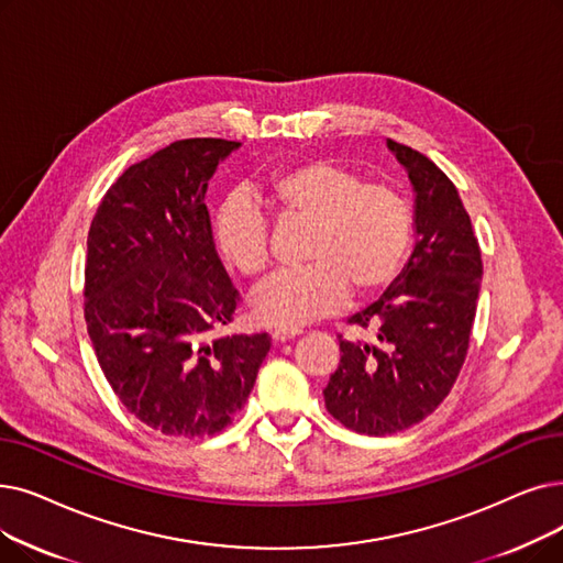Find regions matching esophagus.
Wrapping results in <instances>:
<instances>
[{
	"mask_svg": "<svg viewBox=\"0 0 563 563\" xmlns=\"http://www.w3.org/2000/svg\"><path fill=\"white\" fill-rule=\"evenodd\" d=\"M297 335H299L297 329H276V331H274V340H276V342H287V340L297 338Z\"/></svg>",
	"mask_w": 563,
	"mask_h": 563,
	"instance_id": "obj_1",
	"label": "esophagus"
}]
</instances>
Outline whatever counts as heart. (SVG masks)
<instances>
[{"label": "heart", "instance_id": "b5f03b06", "mask_svg": "<svg viewBox=\"0 0 563 563\" xmlns=\"http://www.w3.org/2000/svg\"><path fill=\"white\" fill-rule=\"evenodd\" d=\"M255 200L280 225L308 223L299 272L268 280L253 299L257 322L299 329L345 306L350 291L368 299L398 280L413 246V213L388 184H365L354 169L314 158L278 169ZM213 246L241 278H260L268 253V223L255 202L234 195L213 218Z\"/></svg>", "mask_w": 563, "mask_h": 563}]
</instances>
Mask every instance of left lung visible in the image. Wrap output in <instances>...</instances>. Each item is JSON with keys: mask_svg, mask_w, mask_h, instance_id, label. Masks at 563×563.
<instances>
[{"mask_svg": "<svg viewBox=\"0 0 563 563\" xmlns=\"http://www.w3.org/2000/svg\"><path fill=\"white\" fill-rule=\"evenodd\" d=\"M417 202V246L398 280L350 317L368 340L340 338V363L324 388L331 417L384 437L421 423L453 388L470 350L483 262L457 188L428 156L388 140Z\"/></svg>", "mask_w": 563, "mask_h": 563, "instance_id": "left-lung-1", "label": "left lung"}]
</instances>
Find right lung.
I'll return each mask as SVG.
<instances>
[{
	"instance_id": "add662e5",
	"label": "right lung",
	"mask_w": 563,
	"mask_h": 563,
	"mask_svg": "<svg viewBox=\"0 0 563 563\" xmlns=\"http://www.w3.org/2000/svg\"><path fill=\"white\" fill-rule=\"evenodd\" d=\"M239 142L177 140L121 175L89 228L85 320L101 371L135 419L211 437L246 405L272 338L216 335L239 291L218 260L205 195Z\"/></svg>"
}]
</instances>
